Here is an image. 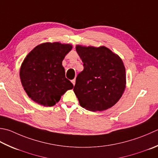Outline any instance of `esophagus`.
<instances>
[{
  "instance_id": "obj_1",
  "label": "esophagus",
  "mask_w": 158,
  "mask_h": 158,
  "mask_svg": "<svg viewBox=\"0 0 158 158\" xmlns=\"http://www.w3.org/2000/svg\"><path fill=\"white\" fill-rule=\"evenodd\" d=\"M75 81H76V80H75V79H73V80H72V81H72V83H73V84L74 85H75Z\"/></svg>"
}]
</instances>
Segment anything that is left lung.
<instances>
[{
  "instance_id": "obj_1",
  "label": "left lung",
  "mask_w": 158,
  "mask_h": 158,
  "mask_svg": "<svg viewBox=\"0 0 158 158\" xmlns=\"http://www.w3.org/2000/svg\"><path fill=\"white\" fill-rule=\"evenodd\" d=\"M84 69L77 77L74 92L80 106L91 112L106 110L121 98L126 88L123 61L105 46H76Z\"/></svg>"
}]
</instances>
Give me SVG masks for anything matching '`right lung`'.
Segmentation results:
<instances>
[{
	"label": "right lung",
	"mask_w": 158,
	"mask_h": 158,
	"mask_svg": "<svg viewBox=\"0 0 158 158\" xmlns=\"http://www.w3.org/2000/svg\"><path fill=\"white\" fill-rule=\"evenodd\" d=\"M72 44L45 42L35 46L22 63L20 78L31 99L45 107L55 106L73 85L65 77L62 61Z\"/></svg>",
	"instance_id": "add662e5"
}]
</instances>
